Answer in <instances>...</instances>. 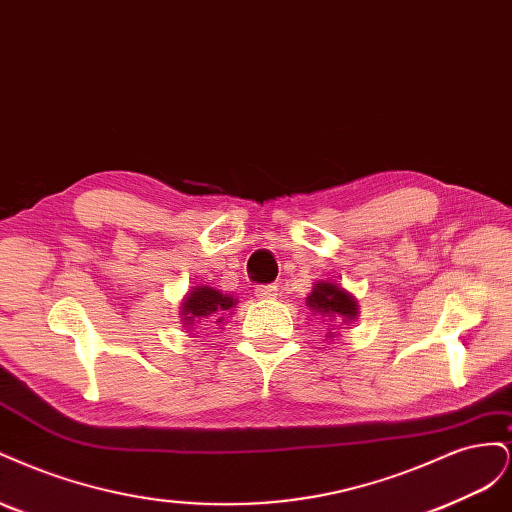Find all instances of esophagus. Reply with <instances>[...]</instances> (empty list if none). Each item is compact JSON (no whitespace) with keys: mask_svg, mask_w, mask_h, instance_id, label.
Returning <instances> with one entry per match:
<instances>
[{"mask_svg":"<svg viewBox=\"0 0 512 512\" xmlns=\"http://www.w3.org/2000/svg\"><path fill=\"white\" fill-rule=\"evenodd\" d=\"M256 297H258L260 301H273V299L277 297V286L269 284V286H260V288H256Z\"/></svg>","mask_w":512,"mask_h":512,"instance_id":"1","label":"esophagus"}]
</instances>
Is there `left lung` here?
<instances>
[{
    "mask_svg": "<svg viewBox=\"0 0 512 512\" xmlns=\"http://www.w3.org/2000/svg\"><path fill=\"white\" fill-rule=\"evenodd\" d=\"M305 305L312 309L314 316L324 320L333 329H344V324H354L359 318V301L344 286L329 280H320L314 284L312 292L307 294ZM327 333V337L337 335V331Z\"/></svg>",
    "mask_w": 512,
    "mask_h": 512,
    "instance_id": "8db88e82",
    "label": "left lung"
}]
</instances>
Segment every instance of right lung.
I'll return each instance as SVG.
<instances>
[{
	"label": "right lung",
	"instance_id": "obj_1",
	"mask_svg": "<svg viewBox=\"0 0 512 512\" xmlns=\"http://www.w3.org/2000/svg\"><path fill=\"white\" fill-rule=\"evenodd\" d=\"M239 301L230 294L220 292L218 288L211 286H196L188 294H185L181 307H179V318L183 322V327L196 329L198 324H224V318L230 314H235V307Z\"/></svg>",
	"mask_w": 512,
	"mask_h": 512
}]
</instances>
